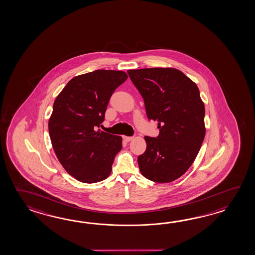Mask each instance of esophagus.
<instances>
[{"mask_svg":"<svg viewBox=\"0 0 255 255\" xmlns=\"http://www.w3.org/2000/svg\"><path fill=\"white\" fill-rule=\"evenodd\" d=\"M132 136H128V135H123V139L126 141V142H129L130 140H132Z\"/></svg>","mask_w":255,"mask_h":255,"instance_id":"esophagus-1","label":"esophagus"}]
</instances>
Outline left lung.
Instances as JSON below:
<instances>
[{
	"label": "left lung",
	"instance_id": "1",
	"mask_svg": "<svg viewBox=\"0 0 255 255\" xmlns=\"http://www.w3.org/2000/svg\"><path fill=\"white\" fill-rule=\"evenodd\" d=\"M144 99L147 119L157 121V137L145 136L137 157L140 172L157 183L179 179L190 168L205 136V108L194 82L175 68L128 70Z\"/></svg>",
	"mask_w": 255,
	"mask_h": 255
}]
</instances>
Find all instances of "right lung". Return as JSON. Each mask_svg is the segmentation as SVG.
<instances>
[{"label": "right lung", "mask_w": 255, "mask_h": 255, "mask_svg": "<svg viewBox=\"0 0 255 255\" xmlns=\"http://www.w3.org/2000/svg\"><path fill=\"white\" fill-rule=\"evenodd\" d=\"M123 71L96 70L72 78L54 100L48 130L65 170L84 183L109 177L122 137L101 131L109 99L127 80Z\"/></svg>", "instance_id": "1"}]
</instances>
